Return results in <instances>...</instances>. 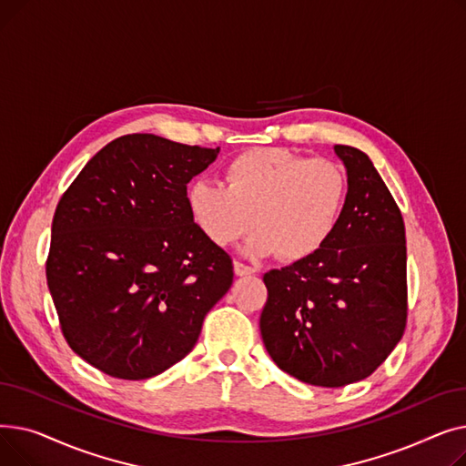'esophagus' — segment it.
Here are the masks:
<instances>
[{"instance_id": "1", "label": "esophagus", "mask_w": 466, "mask_h": 466, "mask_svg": "<svg viewBox=\"0 0 466 466\" xmlns=\"http://www.w3.org/2000/svg\"><path fill=\"white\" fill-rule=\"evenodd\" d=\"M234 272H236V276H249V274H255L257 270L253 266L243 264L241 260H234Z\"/></svg>"}]
</instances>
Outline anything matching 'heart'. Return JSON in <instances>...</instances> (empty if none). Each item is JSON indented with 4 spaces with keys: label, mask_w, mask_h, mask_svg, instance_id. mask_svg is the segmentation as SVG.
Instances as JSON below:
<instances>
[{
    "label": "heart",
    "mask_w": 466,
    "mask_h": 466,
    "mask_svg": "<svg viewBox=\"0 0 466 466\" xmlns=\"http://www.w3.org/2000/svg\"><path fill=\"white\" fill-rule=\"evenodd\" d=\"M223 185L200 181L188 190L194 223L227 248L258 228L249 251L302 260L327 246L348 200L344 167L329 158H306L278 147L234 157Z\"/></svg>",
    "instance_id": "1"
}]
</instances>
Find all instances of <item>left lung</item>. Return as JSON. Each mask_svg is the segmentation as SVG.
<instances>
[{"label": "left lung", "mask_w": 466, "mask_h": 466, "mask_svg": "<svg viewBox=\"0 0 466 466\" xmlns=\"http://www.w3.org/2000/svg\"><path fill=\"white\" fill-rule=\"evenodd\" d=\"M348 167V200L327 246L264 274L260 334L292 378L344 387L369 378L408 319L402 213L369 155L334 145Z\"/></svg>", "instance_id": "left-lung-1"}]
</instances>
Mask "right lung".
I'll use <instances>...</instances> for the list:
<instances>
[{"label": "right lung", "instance_id": "1", "mask_svg": "<svg viewBox=\"0 0 466 466\" xmlns=\"http://www.w3.org/2000/svg\"><path fill=\"white\" fill-rule=\"evenodd\" d=\"M217 149L128 134L97 151L56 206L46 285L69 348L118 380L187 357L232 285L230 255L194 223L187 183Z\"/></svg>", "mask_w": 466, "mask_h": 466}]
</instances>
